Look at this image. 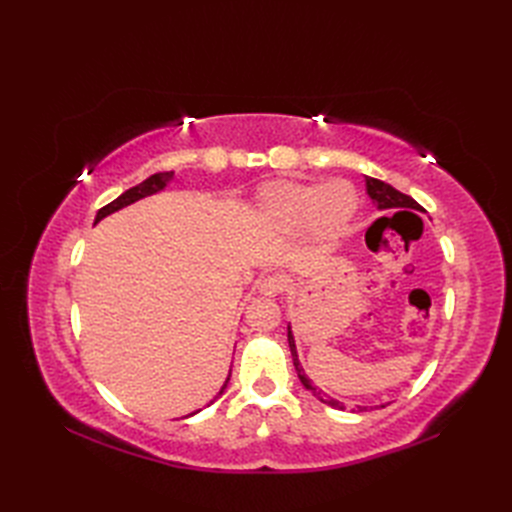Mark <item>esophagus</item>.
I'll return each instance as SVG.
<instances>
[{"instance_id":"obj_1","label":"esophagus","mask_w":512,"mask_h":512,"mask_svg":"<svg viewBox=\"0 0 512 512\" xmlns=\"http://www.w3.org/2000/svg\"><path fill=\"white\" fill-rule=\"evenodd\" d=\"M284 288H286V280L277 275H269L258 284V292L265 294V297H277V294L284 292Z\"/></svg>"}]
</instances>
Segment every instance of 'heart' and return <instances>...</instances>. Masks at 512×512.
Listing matches in <instances>:
<instances>
[{"label": "heart", "mask_w": 512, "mask_h": 512, "mask_svg": "<svg viewBox=\"0 0 512 512\" xmlns=\"http://www.w3.org/2000/svg\"><path fill=\"white\" fill-rule=\"evenodd\" d=\"M256 211L260 222L273 230H294L307 222L309 235L331 243L359 211V192L344 179L324 185L277 179L258 190Z\"/></svg>", "instance_id": "heart-1"}]
</instances>
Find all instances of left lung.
I'll use <instances>...</instances> for the list:
<instances>
[{
  "label": "left lung",
  "mask_w": 512,
  "mask_h": 512,
  "mask_svg": "<svg viewBox=\"0 0 512 512\" xmlns=\"http://www.w3.org/2000/svg\"><path fill=\"white\" fill-rule=\"evenodd\" d=\"M365 183H367V194H369L371 200H374V205H376L378 211H397V213H410V211L423 213V211H425L421 205L416 203V200H414L412 196L401 194L399 190H395L393 185H389V183H384V181L374 179V177H365ZM397 213H395V215H397ZM288 346H290L294 369H297V376H299V380H301V384L305 386V389H307L309 393H312L316 399H320L322 404H327V406H331V408H335V410H346V406L342 404V401H337V399L329 397L327 393L318 391V386H314V382L305 376V369H303V365H301V361H299L297 344H294V335H292V331H290V324H288ZM382 408H384V406H382ZM363 410H367V408H365V406H356V412H363Z\"/></svg>",
  "instance_id": "left-lung-1"
}]
</instances>
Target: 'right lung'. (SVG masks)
<instances>
[{
  "instance_id": "obj_1",
  "label": "right lung",
  "mask_w": 512,
  "mask_h": 512,
  "mask_svg": "<svg viewBox=\"0 0 512 512\" xmlns=\"http://www.w3.org/2000/svg\"><path fill=\"white\" fill-rule=\"evenodd\" d=\"M173 179H175V170H168V173L151 175V177L145 179L143 183H138V185H134V188L123 192L119 198L113 200V203H108L106 207H102V209L98 211V215H96V222H94V224H98L100 220H104L106 215H111V213H115V211H119V209H123V207H128V205L136 203V200H141V198H147V196H153V194H158V192L166 190V185H168L170 181H173ZM228 380H230V376H228L226 382L222 384V389H220L218 397L226 391ZM211 404H213V401H211ZM196 412H198V410H196ZM196 412H192V414H188V416H194ZM188 416H185V418H188Z\"/></svg>"
}]
</instances>
